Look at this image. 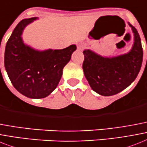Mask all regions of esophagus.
<instances>
[{
  "label": "esophagus",
  "mask_w": 147,
  "mask_h": 147,
  "mask_svg": "<svg viewBox=\"0 0 147 147\" xmlns=\"http://www.w3.org/2000/svg\"><path fill=\"white\" fill-rule=\"evenodd\" d=\"M84 47H85V45H84V43H80L77 46V49L78 51H82Z\"/></svg>",
  "instance_id": "1"
}]
</instances>
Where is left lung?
Listing matches in <instances>:
<instances>
[{
  "label": "left lung",
  "instance_id": "obj_1",
  "mask_svg": "<svg viewBox=\"0 0 147 147\" xmlns=\"http://www.w3.org/2000/svg\"><path fill=\"white\" fill-rule=\"evenodd\" d=\"M134 35L131 51L119 57L107 58L90 50L83 51V70L90 88L102 96L121 92L135 80L143 62V48L138 31L131 24Z\"/></svg>",
  "mask_w": 147,
  "mask_h": 147
}]
</instances>
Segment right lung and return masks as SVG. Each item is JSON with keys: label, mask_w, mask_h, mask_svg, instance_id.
Segmentation results:
<instances>
[{"label": "right lung", "mask_w": 147, "mask_h": 147, "mask_svg": "<svg viewBox=\"0 0 147 147\" xmlns=\"http://www.w3.org/2000/svg\"><path fill=\"white\" fill-rule=\"evenodd\" d=\"M37 17L19 22L8 39L4 53V65L14 88L24 96L44 98L59 84L64 66L69 62L76 45L62 50L35 51L24 45L22 33Z\"/></svg>", "instance_id": "right-lung-1"}]
</instances>
